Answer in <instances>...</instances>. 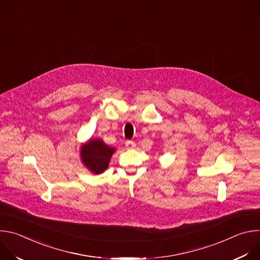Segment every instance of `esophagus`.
<instances>
[{"instance_id":"obj_1","label":"esophagus","mask_w":260,"mask_h":260,"mask_svg":"<svg viewBox=\"0 0 260 260\" xmlns=\"http://www.w3.org/2000/svg\"><path fill=\"white\" fill-rule=\"evenodd\" d=\"M125 146H126V149H134L136 147V143L134 141H126Z\"/></svg>"}]
</instances>
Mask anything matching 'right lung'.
I'll list each match as a JSON object with an SVG mask.
<instances>
[{
  "label": "right lung",
  "instance_id": "obj_1",
  "mask_svg": "<svg viewBox=\"0 0 260 260\" xmlns=\"http://www.w3.org/2000/svg\"><path fill=\"white\" fill-rule=\"evenodd\" d=\"M114 147L107 145L100 138H91L80 146V159L82 165L92 174L104 173L111 157L115 153Z\"/></svg>",
  "mask_w": 260,
  "mask_h": 260
}]
</instances>
